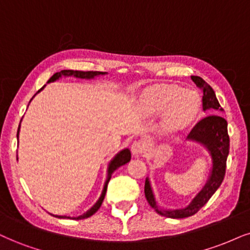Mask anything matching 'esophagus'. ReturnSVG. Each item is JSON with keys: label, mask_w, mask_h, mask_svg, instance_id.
<instances>
[{"label": "esophagus", "mask_w": 250, "mask_h": 250, "mask_svg": "<svg viewBox=\"0 0 250 250\" xmlns=\"http://www.w3.org/2000/svg\"><path fill=\"white\" fill-rule=\"evenodd\" d=\"M145 148H146V144H145V141L143 140H137L134 141L133 145H132V153L134 154V155H140V154L144 153Z\"/></svg>", "instance_id": "obj_1"}]
</instances>
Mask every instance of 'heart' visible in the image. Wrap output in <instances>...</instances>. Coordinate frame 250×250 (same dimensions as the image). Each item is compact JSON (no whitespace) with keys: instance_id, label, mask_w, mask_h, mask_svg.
I'll return each instance as SVG.
<instances>
[{"instance_id":"obj_1","label":"heart","mask_w":250,"mask_h":250,"mask_svg":"<svg viewBox=\"0 0 250 250\" xmlns=\"http://www.w3.org/2000/svg\"><path fill=\"white\" fill-rule=\"evenodd\" d=\"M144 107L149 116L166 112L165 128L177 131L192 122L199 111L200 101L195 92L184 91L177 85H160L147 92Z\"/></svg>"}]
</instances>
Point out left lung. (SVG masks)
Returning a JSON list of instances; mask_svg holds the SVG:
<instances>
[{
	"label": "left lung",
	"instance_id": "obj_1",
	"mask_svg": "<svg viewBox=\"0 0 250 250\" xmlns=\"http://www.w3.org/2000/svg\"><path fill=\"white\" fill-rule=\"evenodd\" d=\"M191 80L203 91V110H208L210 113H217L218 110H223L210 84H208L199 76H191ZM188 138L199 141L210 150L212 160H213V168H212L210 180L208 181L206 186L203 188L198 196L192 200V203L187 208L175 211L159 210L155 200H154L149 181L146 180V182H145V196H146L147 202L149 203V205L152 206L154 210L158 212L159 214L163 215V217L181 219V218H188L196 214L208 202V199L213 196V193L218 190V188L221 186L224 181L225 172H226L227 156H229V132H227L226 119L219 115L206 116L193 126Z\"/></svg>",
	"mask_w": 250,
	"mask_h": 250
}]
</instances>
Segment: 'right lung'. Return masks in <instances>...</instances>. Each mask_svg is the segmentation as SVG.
<instances>
[{
    "label": "right lung",
    "mask_w": 250,
    "mask_h": 250,
    "mask_svg": "<svg viewBox=\"0 0 250 250\" xmlns=\"http://www.w3.org/2000/svg\"><path fill=\"white\" fill-rule=\"evenodd\" d=\"M103 74H105L104 72H92V70H88V72H83V70H70V69H64V70H61V72H58L55 73L52 78L48 80V82H53L55 80H58L61 76H76V78H81V79H92L94 76H97V75H103ZM42 89H44L42 87ZM40 89V90H42ZM38 90V92L40 91ZM21 125V124H20ZM18 132H20V126H18ZM18 132H17V137H18ZM131 160V152L128 149H124L122 150L118 155L116 156L115 159L111 161V163L109 165V169H107V180L105 182V186H104V189H103V192H102V195L100 197V199L97 200V203L95 204L92 208L89 210L87 213H84L83 215H80V217H76V218H70V219H85V218H89L91 217L92 214L96 213L98 211V208H101L102 203H103V199L104 197H105V193H106V189H107V183H109L110 178H111V175H112V172L116 170L117 168H119L120 166L125 165V163H127L128 161ZM54 217H58V218H69V217H66V215H54Z\"/></svg>",
    "instance_id": "1"
}]
</instances>
